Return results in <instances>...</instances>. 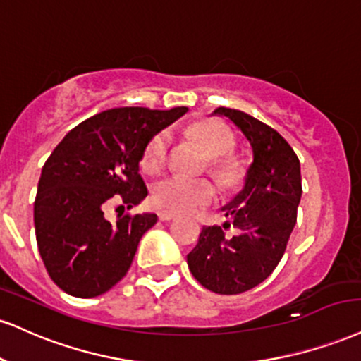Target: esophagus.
Masks as SVG:
<instances>
[{"label":"esophagus","mask_w":361,"mask_h":361,"mask_svg":"<svg viewBox=\"0 0 361 361\" xmlns=\"http://www.w3.org/2000/svg\"><path fill=\"white\" fill-rule=\"evenodd\" d=\"M158 216H159V220H161V222H171V220L176 219V215L171 214V212H159Z\"/></svg>","instance_id":"34e87169"}]
</instances>
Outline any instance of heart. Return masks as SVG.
<instances>
[{
    "instance_id": "1",
    "label": "heart",
    "mask_w": 361,
    "mask_h": 361,
    "mask_svg": "<svg viewBox=\"0 0 361 361\" xmlns=\"http://www.w3.org/2000/svg\"><path fill=\"white\" fill-rule=\"evenodd\" d=\"M195 137L202 142L207 153L212 156V169L222 180H228L232 168L224 156L230 154L235 147V139L224 124L214 121H203L190 128ZM171 146V134L161 129L146 142L141 154V166L147 173H156L164 166ZM215 198V188L207 180H190L180 175H169L153 186V203L161 210L192 212L195 208L208 205Z\"/></svg>"
}]
</instances>
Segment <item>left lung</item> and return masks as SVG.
<instances>
[{
  "label": "left lung",
  "mask_w": 361,
  "mask_h": 361,
  "mask_svg": "<svg viewBox=\"0 0 361 361\" xmlns=\"http://www.w3.org/2000/svg\"><path fill=\"white\" fill-rule=\"evenodd\" d=\"M249 139L254 163L245 186L224 208L237 235L227 237L230 224L203 227L190 252L188 267L203 288L216 294H240L266 281L281 262L298 220L301 166L289 142L271 126L245 112L216 107Z\"/></svg>",
  "instance_id": "8db88e82"
}]
</instances>
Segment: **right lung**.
<instances>
[{"label": "right lung", "instance_id": "obj_1", "mask_svg": "<svg viewBox=\"0 0 361 361\" xmlns=\"http://www.w3.org/2000/svg\"><path fill=\"white\" fill-rule=\"evenodd\" d=\"M188 111L117 107L72 129L43 164L33 219L51 281L75 298L107 293L128 274L153 214L104 219V205H137L147 195L139 161L149 137Z\"/></svg>", "mask_w": 361, "mask_h": 361}]
</instances>
